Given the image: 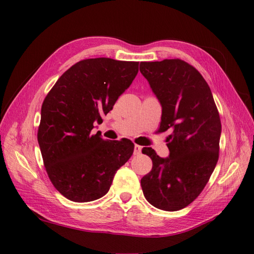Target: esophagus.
Segmentation results:
<instances>
[{"instance_id": "esophagus-1", "label": "esophagus", "mask_w": 254, "mask_h": 254, "mask_svg": "<svg viewBox=\"0 0 254 254\" xmlns=\"http://www.w3.org/2000/svg\"><path fill=\"white\" fill-rule=\"evenodd\" d=\"M141 151H142V146L135 144V145H134V150H133L134 155H140Z\"/></svg>"}]
</instances>
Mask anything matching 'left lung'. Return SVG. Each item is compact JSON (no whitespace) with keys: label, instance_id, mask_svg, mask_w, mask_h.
<instances>
[{"label":"left lung","instance_id":"1","mask_svg":"<svg viewBox=\"0 0 254 254\" xmlns=\"http://www.w3.org/2000/svg\"><path fill=\"white\" fill-rule=\"evenodd\" d=\"M140 72L162 106L158 132L172 131L167 158L150 147L142 150L152 160L151 171L141 179L143 194L160 210L178 211L199 196L216 166L219 113L209 84L186 61L141 63Z\"/></svg>","mask_w":254,"mask_h":254}]
</instances>
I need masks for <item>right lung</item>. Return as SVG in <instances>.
<instances>
[{"instance_id": "obj_1", "label": "right lung", "mask_w": 254, "mask_h": 254, "mask_svg": "<svg viewBox=\"0 0 254 254\" xmlns=\"http://www.w3.org/2000/svg\"><path fill=\"white\" fill-rule=\"evenodd\" d=\"M137 72L135 61L84 59L61 75L44 98L38 143L50 180L68 200L89 202L106 195L115 173L132 156L130 140L105 141L91 130Z\"/></svg>"}]
</instances>
